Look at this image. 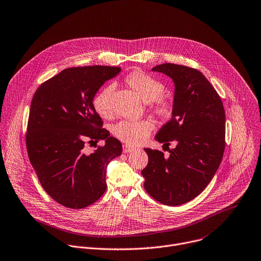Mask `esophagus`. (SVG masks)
I'll list each match as a JSON object with an SVG mask.
<instances>
[{"instance_id": "1", "label": "esophagus", "mask_w": 261, "mask_h": 261, "mask_svg": "<svg viewBox=\"0 0 261 261\" xmlns=\"http://www.w3.org/2000/svg\"><path fill=\"white\" fill-rule=\"evenodd\" d=\"M136 148H134L133 146H130V145H127V144H125V145H123V151L125 152V153H128V152H132V151H134Z\"/></svg>"}]
</instances>
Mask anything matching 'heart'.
Instances as JSON below:
<instances>
[{
    "label": "heart",
    "mask_w": 261,
    "mask_h": 261,
    "mask_svg": "<svg viewBox=\"0 0 261 261\" xmlns=\"http://www.w3.org/2000/svg\"><path fill=\"white\" fill-rule=\"evenodd\" d=\"M124 83L144 102L149 103L151 111L160 118L168 119L170 117L173 107L171 100L162 95L165 89L162 82L145 72L135 70L124 77ZM113 92L114 86L107 85L94 96V110L102 118H111L113 115ZM152 129L153 124L150 120H123L116 123L112 132L120 141L130 145H137L145 140Z\"/></svg>",
    "instance_id": "obj_1"
}]
</instances>
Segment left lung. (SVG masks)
I'll list each match as a JSON object with an SVG mask.
<instances>
[{"mask_svg":"<svg viewBox=\"0 0 261 261\" xmlns=\"http://www.w3.org/2000/svg\"><path fill=\"white\" fill-rule=\"evenodd\" d=\"M174 83L172 118L155 140L164 145L176 142L169 158L145 148L148 164L142 171L144 188L160 203L181 205L211 182L225 149V111L212 84L199 70L165 63L152 68Z\"/></svg>","mask_w":261,"mask_h":261,"instance_id":"obj_1","label":"left lung"}]
</instances>
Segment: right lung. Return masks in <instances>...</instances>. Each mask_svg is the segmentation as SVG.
Returning <instances> with one entry per match:
<instances>
[{
  "label": "right lung",
  "mask_w": 261,
  "mask_h": 261,
  "mask_svg": "<svg viewBox=\"0 0 261 261\" xmlns=\"http://www.w3.org/2000/svg\"><path fill=\"white\" fill-rule=\"evenodd\" d=\"M121 71L120 67H72L40 85L29 115L25 136L29 159L44 191L58 203L84 208L107 189L109 163L121 154L119 140L101 128L93 98L100 87ZM105 141L93 153L84 142Z\"/></svg>",
  "instance_id": "right-lung-1"
}]
</instances>
